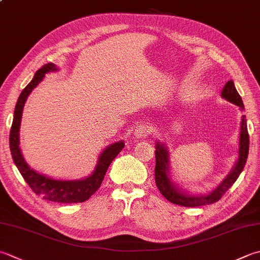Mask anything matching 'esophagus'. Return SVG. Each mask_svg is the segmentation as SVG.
Wrapping results in <instances>:
<instances>
[{
  "label": "esophagus",
  "instance_id": "1",
  "mask_svg": "<svg viewBox=\"0 0 260 260\" xmlns=\"http://www.w3.org/2000/svg\"><path fill=\"white\" fill-rule=\"evenodd\" d=\"M151 126L147 124H140L135 127L134 129V135L136 137H140V139H145V137L151 134Z\"/></svg>",
  "mask_w": 260,
  "mask_h": 260
}]
</instances>
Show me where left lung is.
<instances>
[{"instance_id":"1","label":"left lung","mask_w":260,"mask_h":260,"mask_svg":"<svg viewBox=\"0 0 260 260\" xmlns=\"http://www.w3.org/2000/svg\"><path fill=\"white\" fill-rule=\"evenodd\" d=\"M222 96L226 99L230 103L235 104L240 107V109L243 110V103L240 94L235 86L233 81H229L224 85L222 90ZM240 140H239V160L235 167V169L231 171L222 184L218 186L216 189L211 192L210 195L206 196H189L187 194H182L177 189L175 185L171 184L169 179V171H168V152L164 144H156L155 150V169H154V176H155V184L157 186V189L160 190L162 195L165 196L166 200L170 203H174L176 205L185 206V207H196V206H204L210 205L213 203L218 202L222 198V196L225 194L236 180L240 176L241 171L246 166L248 152H249V134L247 128V120L246 116H242L241 119V128H240Z\"/></svg>"}]
</instances>
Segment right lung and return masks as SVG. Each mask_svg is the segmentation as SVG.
<instances>
[{
  "mask_svg": "<svg viewBox=\"0 0 260 260\" xmlns=\"http://www.w3.org/2000/svg\"><path fill=\"white\" fill-rule=\"evenodd\" d=\"M57 70L56 66L52 63H48L40 68L36 72L34 79L31 80L25 88L22 90L21 94L19 95L14 109L13 121L10 131V151H11L12 159L15 166L20 171V174L23 177L25 182L34 190L35 194L42 196L44 200H48L56 203H66V204H72V203H82L92 196L94 192L99 189L103 182L105 175L108 167L115 157L118 155L119 152L123 150L124 142L111 144L101 153L99 157V162L96 165L95 170L90 177L83 180L76 181H62L54 180L37 174V172L30 169L28 165L25 164L21 152L19 149V128L20 121H21L22 110L25 100L28 95L31 93L34 88L38 85V83L44 79L45 73H48L50 71Z\"/></svg>",
  "mask_w": 260,
  "mask_h": 260,
  "instance_id": "right-lung-1",
  "label": "right lung"
}]
</instances>
